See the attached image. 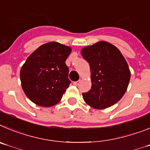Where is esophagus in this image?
Here are the masks:
<instances>
[{
	"instance_id": "34e87169",
	"label": "esophagus",
	"mask_w": 150,
	"mask_h": 150,
	"mask_svg": "<svg viewBox=\"0 0 150 150\" xmlns=\"http://www.w3.org/2000/svg\"><path fill=\"white\" fill-rule=\"evenodd\" d=\"M79 83H80V81H78L73 82V84L75 85V86H78V85H79Z\"/></svg>"
}]
</instances>
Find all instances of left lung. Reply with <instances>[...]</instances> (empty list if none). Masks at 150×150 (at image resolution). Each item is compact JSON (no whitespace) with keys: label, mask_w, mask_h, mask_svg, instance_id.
<instances>
[{"label":"left lung","mask_w":150,"mask_h":150,"mask_svg":"<svg viewBox=\"0 0 150 150\" xmlns=\"http://www.w3.org/2000/svg\"><path fill=\"white\" fill-rule=\"evenodd\" d=\"M81 53L91 71V89L82 93L84 102L96 109L114 105L123 96L130 81L124 57L117 47L105 41L85 47Z\"/></svg>","instance_id":"obj_1"}]
</instances>
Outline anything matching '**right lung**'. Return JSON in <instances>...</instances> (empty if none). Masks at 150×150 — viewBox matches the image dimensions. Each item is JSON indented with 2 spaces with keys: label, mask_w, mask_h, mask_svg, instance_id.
Instances as JSON below:
<instances>
[{
  "label": "right lung",
  "mask_w": 150,
  "mask_h": 150,
  "mask_svg": "<svg viewBox=\"0 0 150 150\" xmlns=\"http://www.w3.org/2000/svg\"><path fill=\"white\" fill-rule=\"evenodd\" d=\"M71 48L57 42L43 44L27 59L20 71L21 87L30 100L52 107L61 100L71 81L65 61Z\"/></svg>",
  "instance_id": "obj_1"
}]
</instances>
